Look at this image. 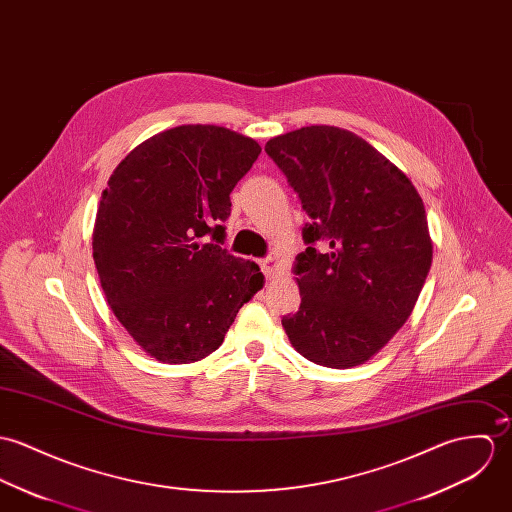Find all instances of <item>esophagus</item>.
Segmentation results:
<instances>
[{
	"mask_svg": "<svg viewBox=\"0 0 512 512\" xmlns=\"http://www.w3.org/2000/svg\"><path fill=\"white\" fill-rule=\"evenodd\" d=\"M261 271H263V275L271 281V279H275V277L279 275V271H281V263H279L275 257L263 259V261H261Z\"/></svg>",
	"mask_w": 512,
	"mask_h": 512,
	"instance_id": "34e87169",
	"label": "esophagus"
}]
</instances>
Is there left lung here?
<instances>
[{"instance_id": "8db88e82", "label": "left lung", "mask_w": 512, "mask_h": 512, "mask_svg": "<svg viewBox=\"0 0 512 512\" xmlns=\"http://www.w3.org/2000/svg\"><path fill=\"white\" fill-rule=\"evenodd\" d=\"M265 151L312 220L292 267L302 302L283 318L288 341L316 365H361L402 328L428 277L424 202L397 165L341 127H300Z\"/></svg>"}]
</instances>
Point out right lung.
Instances as JSON below:
<instances>
[{
  "label": "right lung",
  "instance_id": "obj_1",
  "mask_svg": "<svg viewBox=\"0 0 512 512\" xmlns=\"http://www.w3.org/2000/svg\"><path fill=\"white\" fill-rule=\"evenodd\" d=\"M259 153L228 127L178 125L137 145L102 192L92 233L100 284L119 324L157 361L214 353L265 284L259 265L220 245L229 194Z\"/></svg>",
  "mask_w": 512,
  "mask_h": 512
}]
</instances>
